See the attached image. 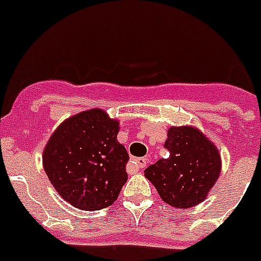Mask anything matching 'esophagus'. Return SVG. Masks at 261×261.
Returning <instances> with one entry per match:
<instances>
[{"instance_id": "obj_1", "label": "esophagus", "mask_w": 261, "mask_h": 261, "mask_svg": "<svg viewBox=\"0 0 261 261\" xmlns=\"http://www.w3.org/2000/svg\"><path fill=\"white\" fill-rule=\"evenodd\" d=\"M132 163L133 166H136L137 168H145V167H146L147 160L145 159V158H133Z\"/></svg>"}]
</instances>
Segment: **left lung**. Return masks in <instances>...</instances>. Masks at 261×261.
I'll use <instances>...</instances> for the list:
<instances>
[{"label":"left lung","mask_w":261,"mask_h":261,"mask_svg":"<svg viewBox=\"0 0 261 261\" xmlns=\"http://www.w3.org/2000/svg\"><path fill=\"white\" fill-rule=\"evenodd\" d=\"M164 147L169 156L147 167L146 178L169 205L188 208L199 204L221 169L216 146L198 129L172 126Z\"/></svg>","instance_id":"1"}]
</instances>
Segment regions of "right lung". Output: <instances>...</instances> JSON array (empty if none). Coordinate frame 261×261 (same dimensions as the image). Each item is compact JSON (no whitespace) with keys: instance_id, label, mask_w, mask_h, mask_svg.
Returning <instances> with one entry per match:
<instances>
[{"instance_id":"add662e5","label":"right lung","mask_w":261,"mask_h":261,"mask_svg":"<svg viewBox=\"0 0 261 261\" xmlns=\"http://www.w3.org/2000/svg\"><path fill=\"white\" fill-rule=\"evenodd\" d=\"M119 123L102 110H88L58 126L44 150V168L61 197L84 211L118 199L128 180L129 155L118 142Z\"/></svg>"}]
</instances>
